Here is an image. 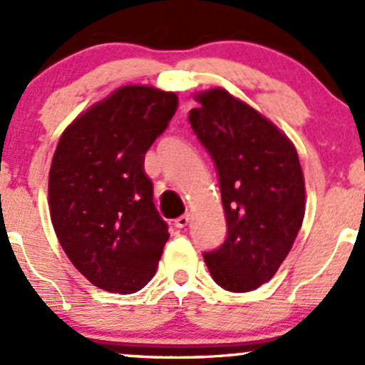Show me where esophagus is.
Returning <instances> with one entry per match:
<instances>
[{
    "label": "esophagus",
    "instance_id": "1",
    "mask_svg": "<svg viewBox=\"0 0 365 365\" xmlns=\"http://www.w3.org/2000/svg\"><path fill=\"white\" fill-rule=\"evenodd\" d=\"M189 222H190L189 213H185V215H180L178 219H175V226L180 227V230H182V227H185V226H189Z\"/></svg>",
    "mask_w": 365,
    "mask_h": 365
}]
</instances>
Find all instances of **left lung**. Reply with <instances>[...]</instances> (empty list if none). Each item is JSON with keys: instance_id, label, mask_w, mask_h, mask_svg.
I'll use <instances>...</instances> for the list:
<instances>
[{"instance_id": "8db88e82", "label": "left lung", "mask_w": 365, "mask_h": 365, "mask_svg": "<svg viewBox=\"0 0 365 365\" xmlns=\"http://www.w3.org/2000/svg\"><path fill=\"white\" fill-rule=\"evenodd\" d=\"M194 134L217 168L227 237L205 252L220 288L245 293L270 281L292 251L305 213V183L293 143L222 88L196 95Z\"/></svg>"}]
</instances>
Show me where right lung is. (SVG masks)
<instances>
[{"label": "right lung", "mask_w": 365, "mask_h": 365, "mask_svg": "<svg viewBox=\"0 0 365 365\" xmlns=\"http://www.w3.org/2000/svg\"><path fill=\"white\" fill-rule=\"evenodd\" d=\"M178 109L173 91L121 86L65 128L49 171L51 220L73 267L97 288L135 293L155 275L168 224L145 155Z\"/></svg>", "instance_id": "obj_1"}]
</instances>
